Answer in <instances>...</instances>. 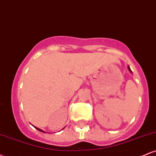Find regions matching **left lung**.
<instances>
[{"instance_id":"8db88e82","label":"left lung","mask_w":156,"mask_h":156,"mask_svg":"<svg viewBox=\"0 0 156 156\" xmlns=\"http://www.w3.org/2000/svg\"><path fill=\"white\" fill-rule=\"evenodd\" d=\"M128 69H129V70H130V72H131V70H130V69L129 67H128Z\"/></svg>"}]
</instances>
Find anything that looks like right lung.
I'll return each instance as SVG.
<instances>
[{"mask_svg":"<svg viewBox=\"0 0 156 156\" xmlns=\"http://www.w3.org/2000/svg\"><path fill=\"white\" fill-rule=\"evenodd\" d=\"M35 128H36V127H35ZM37 128V130H39V131H42V132H44V131H43V130H41V129H39V128Z\"/></svg>","mask_w":156,"mask_h":156,"instance_id":"add662e5","label":"right lung"}]
</instances>
